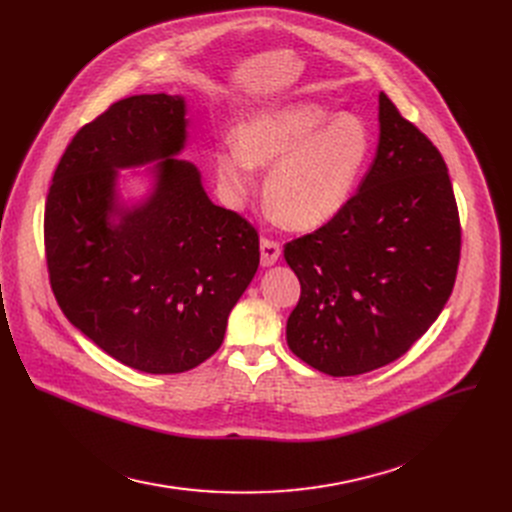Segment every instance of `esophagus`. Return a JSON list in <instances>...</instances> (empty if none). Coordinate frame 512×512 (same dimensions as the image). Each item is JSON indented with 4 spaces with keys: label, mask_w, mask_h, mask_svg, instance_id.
Here are the masks:
<instances>
[{
    "label": "esophagus",
    "mask_w": 512,
    "mask_h": 512,
    "mask_svg": "<svg viewBox=\"0 0 512 512\" xmlns=\"http://www.w3.org/2000/svg\"><path fill=\"white\" fill-rule=\"evenodd\" d=\"M259 251H261V265L263 267H272L280 257V245H278V242L270 240V238L261 240Z\"/></svg>",
    "instance_id": "34e87169"
}]
</instances>
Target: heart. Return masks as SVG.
Instances as JSON below:
<instances>
[{
	"mask_svg": "<svg viewBox=\"0 0 512 512\" xmlns=\"http://www.w3.org/2000/svg\"><path fill=\"white\" fill-rule=\"evenodd\" d=\"M369 153L371 134L361 118L288 101L242 118L236 139L215 149L213 164L232 207L253 195L257 170L270 168L263 184L267 209L288 230L307 232L328 224L351 199Z\"/></svg>",
	"mask_w": 512,
	"mask_h": 512,
	"instance_id": "1",
	"label": "heart"
}]
</instances>
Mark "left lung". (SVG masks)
Segmentation results:
<instances>
[{"label":"left lung","mask_w":512,"mask_h":512,"mask_svg":"<svg viewBox=\"0 0 512 512\" xmlns=\"http://www.w3.org/2000/svg\"><path fill=\"white\" fill-rule=\"evenodd\" d=\"M378 101V149L357 195L326 226L284 247L301 282L286 342L334 378L405 355L442 313L461 257L459 209L440 151L384 93Z\"/></svg>","instance_id":"8db88e82"}]
</instances>
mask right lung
<instances>
[{
  "label": "right lung",
  "mask_w": 512,
  "mask_h": 512,
  "mask_svg": "<svg viewBox=\"0 0 512 512\" xmlns=\"http://www.w3.org/2000/svg\"><path fill=\"white\" fill-rule=\"evenodd\" d=\"M182 95H134L83 126L53 174L45 251L56 301L103 353L145 373H182L224 342L259 267V236L215 205L188 143ZM153 165L137 200L120 169ZM134 176V175H133Z\"/></svg>",
  "instance_id": "obj_1"
}]
</instances>
